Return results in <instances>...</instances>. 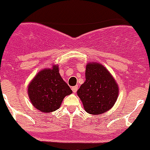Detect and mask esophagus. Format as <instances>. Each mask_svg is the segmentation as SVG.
Listing matches in <instances>:
<instances>
[{"label":"esophagus","instance_id":"34e87169","mask_svg":"<svg viewBox=\"0 0 150 150\" xmlns=\"http://www.w3.org/2000/svg\"><path fill=\"white\" fill-rule=\"evenodd\" d=\"M72 90H73V92L74 93H76L77 90H78V86H74V87H72Z\"/></svg>","mask_w":150,"mask_h":150}]
</instances>
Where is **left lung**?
I'll return each mask as SVG.
<instances>
[{"instance_id": "left-lung-1", "label": "left lung", "mask_w": 150, "mask_h": 150, "mask_svg": "<svg viewBox=\"0 0 150 150\" xmlns=\"http://www.w3.org/2000/svg\"><path fill=\"white\" fill-rule=\"evenodd\" d=\"M85 81L77 90L84 109L90 115H100L112 109L119 96V86L108 69L97 62L87 63Z\"/></svg>"}]
</instances>
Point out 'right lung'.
Wrapping results in <instances>:
<instances>
[{
    "instance_id": "right-lung-1",
    "label": "right lung",
    "mask_w": 150,
    "mask_h": 150,
    "mask_svg": "<svg viewBox=\"0 0 150 150\" xmlns=\"http://www.w3.org/2000/svg\"><path fill=\"white\" fill-rule=\"evenodd\" d=\"M72 93L59 73L58 65L38 72L28 85V94L33 106L44 113L58 109L66 96Z\"/></svg>"
}]
</instances>
